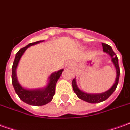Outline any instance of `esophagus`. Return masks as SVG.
Listing matches in <instances>:
<instances>
[{"label":"esophagus","instance_id":"esophagus-1","mask_svg":"<svg viewBox=\"0 0 130 130\" xmlns=\"http://www.w3.org/2000/svg\"><path fill=\"white\" fill-rule=\"evenodd\" d=\"M68 66L69 67V68H71L72 67V62H69L68 64Z\"/></svg>","mask_w":130,"mask_h":130}]
</instances>
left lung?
<instances>
[{
	"label": "left lung",
	"mask_w": 130,
	"mask_h": 130,
	"mask_svg": "<svg viewBox=\"0 0 130 130\" xmlns=\"http://www.w3.org/2000/svg\"><path fill=\"white\" fill-rule=\"evenodd\" d=\"M102 46H103V52L106 53L111 57V61L113 63V65L115 66L116 69V78L114 84H112V86L108 90H107L105 92L100 93H89L84 92L79 89L77 87V84L76 82V78H74L72 80V88L74 92L77 96L80 99L83 100L86 102L91 103H96L102 102L103 101L106 100L108 98H109L112 93L115 91L116 89V87L118 84L119 77H120V68L118 65V58L116 55V53L112 51V48L106 43H102Z\"/></svg>",
	"instance_id": "8db88e82"
}]
</instances>
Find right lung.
I'll use <instances>...</instances> for the list:
<instances>
[{"label": "right lung", "mask_w": 130, "mask_h": 130, "mask_svg": "<svg viewBox=\"0 0 130 130\" xmlns=\"http://www.w3.org/2000/svg\"><path fill=\"white\" fill-rule=\"evenodd\" d=\"M43 41H39L31 43L27 46L19 50V51L16 53L13 65L12 68V83L14 87L15 92L22 101L31 106H43L52 101L53 97L55 94L56 83L60 77L61 76L62 71L64 70L63 69H61L58 71L53 72L48 78V84L43 88H39L37 89H28L22 87L20 84L16 74V70L20 60L28 48Z\"/></svg>", "instance_id": "add662e5"}]
</instances>
